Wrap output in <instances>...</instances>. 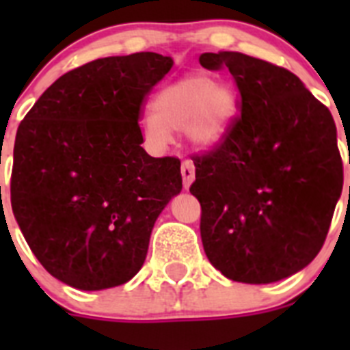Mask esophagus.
Segmentation results:
<instances>
[{
    "instance_id": "34e87169",
    "label": "esophagus",
    "mask_w": 350,
    "mask_h": 350,
    "mask_svg": "<svg viewBox=\"0 0 350 350\" xmlns=\"http://www.w3.org/2000/svg\"><path fill=\"white\" fill-rule=\"evenodd\" d=\"M180 172H182V180H184V187H185V189H189V185L193 184V180H194L193 161H189V159L182 161Z\"/></svg>"
}]
</instances>
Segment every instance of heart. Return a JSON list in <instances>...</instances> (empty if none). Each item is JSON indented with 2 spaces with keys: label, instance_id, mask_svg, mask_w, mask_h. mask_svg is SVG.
<instances>
[{
  "label": "heart",
  "instance_id": "obj_1",
  "mask_svg": "<svg viewBox=\"0 0 350 350\" xmlns=\"http://www.w3.org/2000/svg\"><path fill=\"white\" fill-rule=\"evenodd\" d=\"M150 112L152 116L140 124L148 144L163 147L170 142V133H185L193 145L210 148L230 129L237 98L224 83L189 73L159 89L150 101Z\"/></svg>",
  "mask_w": 350,
  "mask_h": 350
}]
</instances>
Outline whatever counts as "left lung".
I'll use <instances>...</instances> for the list:
<instances>
[{"label":"left lung","instance_id":"obj_1","mask_svg":"<svg viewBox=\"0 0 350 350\" xmlns=\"http://www.w3.org/2000/svg\"><path fill=\"white\" fill-rule=\"evenodd\" d=\"M200 64L228 68L242 98L224 142L194 157L203 249L228 279L277 282L326 240L344 185L335 120L286 68L228 51Z\"/></svg>","mask_w":350,"mask_h":350}]
</instances>
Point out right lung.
I'll return each instance as SVG.
<instances>
[{"mask_svg":"<svg viewBox=\"0 0 350 350\" xmlns=\"http://www.w3.org/2000/svg\"><path fill=\"white\" fill-rule=\"evenodd\" d=\"M172 66L156 52L91 61L55 80L18 126L12 210L42 267L75 289L131 280L182 191L180 161L148 156L138 124Z\"/></svg>","mask_w":350,"mask_h":350,"instance_id":"right-lung-1","label":"right lung"}]
</instances>
